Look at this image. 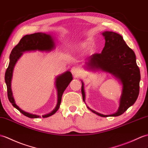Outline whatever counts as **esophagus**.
Returning a JSON list of instances; mask_svg holds the SVG:
<instances>
[{"label":"esophagus","instance_id":"1","mask_svg":"<svg viewBox=\"0 0 148 148\" xmlns=\"http://www.w3.org/2000/svg\"><path fill=\"white\" fill-rule=\"evenodd\" d=\"M71 73L74 75H77L79 73V69L77 67H73L71 69Z\"/></svg>","mask_w":148,"mask_h":148}]
</instances>
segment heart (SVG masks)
<instances>
[{
  "label": "heart",
  "instance_id": "b5f03b06",
  "mask_svg": "<svg viewBox=\"0 0 148 148\" xmlns=\"http://www.w3.org/2000/svg\"><path fill=\"white\" fill-rule=\"evenodd\" d=\"M87 47H88V44H87L86 43H83L81 44L79 46L78 49H80V50H84V49H85Z\"/></svg>",
  "mask_w": 148,
  "mask_h": 148
}]
</instances>
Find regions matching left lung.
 I'll use <instances>...</instances> for the list:
<instances>
[{
    "mask_svg": "<svg viewBox=\"0 0 148 148\" xmlns=\"http://www.w3.org/2000/svg\"><path fill=\"white\" fill-rule=\"evenodd\" d=\"M105 40V47L101 53H95L88 58L85 67L90 71L106 72L121 82L122 90L118 110L111 115H103L92 110L96 114L103 116H116L122 115L134 105L139 93L140 75L136 63V55L123 40V37L112 32L102 33ZM82 82L81 92L85 101L84 84Z\"/></svg>",
    "mask_w": 148,
    "mask_h": 148,
    "instance_id": "8db88e82",
    "label": "left lung"
}]
</instances>
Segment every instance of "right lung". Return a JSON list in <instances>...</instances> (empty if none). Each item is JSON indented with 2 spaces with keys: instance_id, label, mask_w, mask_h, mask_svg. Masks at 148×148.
<instances>
[{
  "instance_id": "obj_1",
  "label": "right lung",
  "mask_w": 148,
  "mask_h": 148,
  "mask_svg": "<svg viewBox=\"0 0 148 148\" xmlns=\"http://www.w3.org/2000/svg\"><path fill=\"white\" fill-rule=\"evenodd\" d=\"M55 45H55L53 37L49 34L36 33L23 36L19 41V43L12 49L11 54H10L9 66L7 69L5 74V81L7 85V90H8V99L14 107L18 110L24 115L29 118L36 119L41 117V116L25 112L16 104L11 90V80L14 67L17 61L19 60V58L21 57L23 53L25 51L36 50L50 51L54 49ZM72 80H73V76H72V74L70 71H67L62 74L58 75L56 78V86L57 91L58 98L57 104L56 107L52 112L48 113V114L42 115L43 118L49 117V116L53 115L58 110L60 107L63 92Z\"/></svg>"
}]
</instances>
